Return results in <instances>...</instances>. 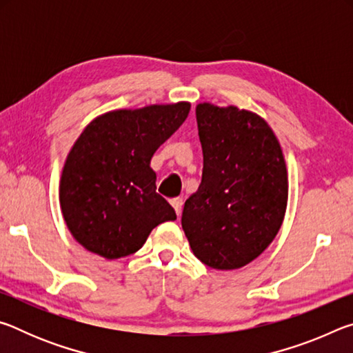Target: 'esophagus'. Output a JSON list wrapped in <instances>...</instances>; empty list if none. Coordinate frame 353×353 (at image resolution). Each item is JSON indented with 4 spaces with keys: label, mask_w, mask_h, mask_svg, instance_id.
I'll return each instance as SVG.
<instances>
[{
    "label": "esophagus",
    "mask_w": 353,
    "mask_h": 353,
    "mask_svg": "<svg viewBox=\"0 0 353 353\" xmlns=\"http://www.w3.org/2000/svg\"><path fill=\"white\" fill-rule=\"evenodd\" d=\"M171 205L174 207V210L177 213V216H181L182 214V205H183V201L181 198H176V199H171Z\"/></svg>",
    "instance_id": "esophagus-1"
}]
</instances>
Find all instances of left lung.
I'll use <instances>...</instances> for the list:
<instances>
[{"label":"left lung","instance_id":"left-lung-1","mask_svg":"<svg viewBox=\"0 0 353 353\" xmlns=\"http://www.w3.org/2000/svg\"><path fill=\"white\" fill-rule=\"evenodd\" d=\"M204 154L182 229L193 254L214 270H238L270 246L282 225L288 181L282 149L265 119L236 107H196Z\"/></svg>","mask_w":353,"mask_h":353}]
</instances>
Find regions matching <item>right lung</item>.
<instances>
[{"instance_id":"right-lung-1","label":"right lung","mask_w":353,"mask_h":353,"mask_svg":"<svg viewBox=\"0 0 353 353\" xmlns=\"http://www.w3.org/2000/svg\"><path fill=\"white\" fill-rule=\"evenodd\" d=\"M188 103L105 113L83 129L65 162L61 207L71 235L104 259L139 250L176 212L155 193L151 159L182 126Z\"/></svg>"}]
</instances>
